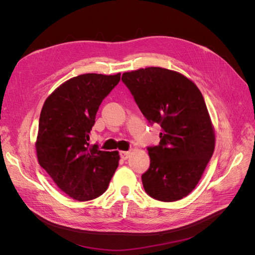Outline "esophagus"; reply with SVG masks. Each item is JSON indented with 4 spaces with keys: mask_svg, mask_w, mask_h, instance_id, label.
Segmentation results:
<instances>
[{
    "mask_svg": "<svg viewBox=\"0 0 255 255\" xmlns=\"http://www.w3.org/2000/svg\"><path fill=\"white\" fill-rule=\"evenodd\" d=\"M129 154H130L129 151H121L120 152V157L122 159H128L129 157Z\"/></svg>",
    "mask_w": 255,
    "mask_h": 255,
    "instance_id": "1",
    "label": "esophagus"
}]
</instances>
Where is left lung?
<instances>
[{"mask_svg": "<svg viewBox=\"0 0 255 255\" xmlns=\"http://www.w3.org/2000/svg\"><path fill=\"white\" fill-rule=\"evenodd\" d=\"M121 80L150 125L161 128L159 143L146 148L150 167L141 175L145 192L164 202L186 197L215 148L202 94L184 75L159 67L126 72Z\"/></svg>", "mask_w": 255, "mask_h": 255, "instance_id": "8db88e82", "label": "left lung"}]
</instances>
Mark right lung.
<instances>
[{
	"mask_svg": "<svg viewBox=\"0 0 255 255\" xmlns=\"http://www.w3.org/2000/svg\"><path fill=\"white\" fill-rule=\"evenodd\" d=\"M120 73H87L64 83L45 100L36 142L39 165L65 194L78 201L101 196L118 167V151L89 145V134L103 100Z\"/></svg>",
	"mask_w": 255,
	"mask_h": 255,
	"instance_id": "1",
	"label": "right lung"
}]
</instances>
